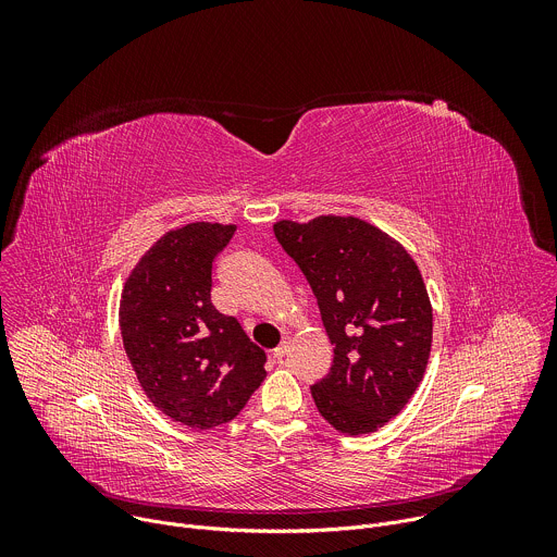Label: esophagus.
Segmentation results:
<instances>
[{"label": "esophagus", "instance_id": "34e87169", "mask_svg": "<svg viewBox=\"0 0 557 557\" xmlns=\"http://www.w3.org/2000/svg\"><path fill=\"white\" fill-rule=\"evenodd\" d=\"M286 350H288V342H282L275 350H273V359L275 361H282L286 357Z\"/></svg>", "mask_w": 557, "mask_h": 557}]
</instances>
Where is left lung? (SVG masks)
Segmentation results:
<instances>
[{"label":"left lung","mask_w":557,"mask_h":557,"mask_svg":"<svg viewBox=\"0 0 557 557\" xmlns=\"http://www.w3.org/2000/svg\"><path fill=\"white\" fill-rule=\"evenodd\" d=\"M277 243L312 288L335 346L310 392L339 432L383 428L417 392L432 348V306L410 253L381 228L342 215L280 220Z\"/></svg>","instance_id":"obj_1"}]
</instances>
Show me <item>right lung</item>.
Here are the masks:
<instances>
[{
  "label": "right lung",
  "mask_w": 557,
  "mask_h": 557,
  "mask_svg": "<svg viewBox=\"0 0 557 557\" xmlns=\"http://www.w3.org/2000/svg\"><path fill=\"white\" fill-rule=\"evenodd\" d=\"M233 224L165 233L125 282L119 324L149 401L170 419L211 430L240 414L267 376V355L235 317L211 304V271Z\"/></svg>",
  "instance_id": "add662e5"
}]
</instances>
